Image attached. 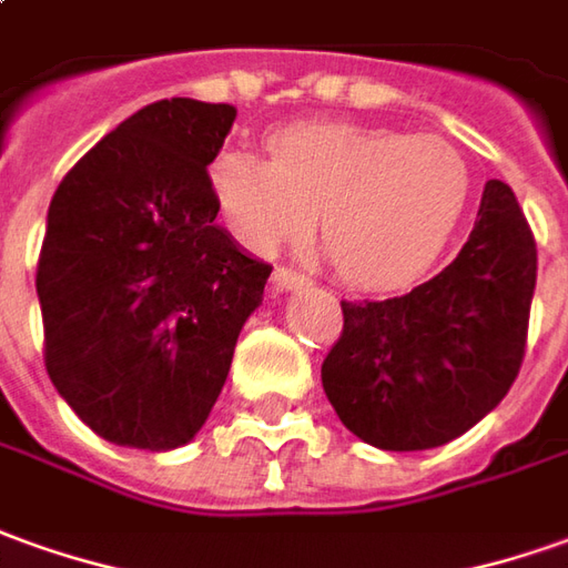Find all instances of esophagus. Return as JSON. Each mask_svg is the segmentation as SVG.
<instances>
[{"label":"esophagus","mask_w":568,"mask_h":568,"mask_svg":"<svg viewBox=\"0 0 568 568\" xmlns=\"http://www.w3.org/2000/svg\"><path fill=\"white\" fill-rule=\"evenodd\" d=\"M272 284H275L277 291H303V287H308V277L293 272V268H275Z\"/></svg>","instance_id":"obj_1"}]
</instances>
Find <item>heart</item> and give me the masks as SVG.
<instances>
[{"label":"heart","mask_w":568,"mask_h":568,"mask_svg":"<svg viewBox=\"0 0 568 568\" xmlns=\"http://www.w3.org/2000/svg\"><path fill=\"white\" fill-rule=\"evenodd\" d=\"M219 213L256 253L312 225L355 287H402L448 246L470 201V170L439 135L358 123H293L268 135V160L229 148L210 166Z\"/></svg>","instance_id":"obj_1"}]
</instances>
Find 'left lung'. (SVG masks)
I'll return each mask as SVG.
<instances>
[{"instance_id":"1","label":"left lung","mask_w":568,"mask_h":568,"mask_svg":"<svg viewBox=\"0 0 568 568\" xmlns=\"http://www.w3.org/2000/svg\"><path fill=\"white\" fill-rule=\"evenodd\" d=\"M538 275L535 237L510 185L491 179L452 265L410 293L339 303L343 334L322 383L336 417L383 452L464 436L514 386Z\"/></svg>"}]
</instances>
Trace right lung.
<instances>
[{
    "instance_id": "add662e5",
    "label": "right lung",
    "mask_w": 568,
    "mask_h": 568,
    "mask_svg": "<svg viewBox=\"0 0 568 568\" xmlns=\"http://www.w3.org/2000/svg\"><path fill=\"white\" fill-rule=\"evenodd\" d=\"M234 116L232 104L154 101L54 191L37 265L45 371L113 445L194 439L262 303L272 265L216 225L206 172Z\"/></svg>"
}]
</instances>
